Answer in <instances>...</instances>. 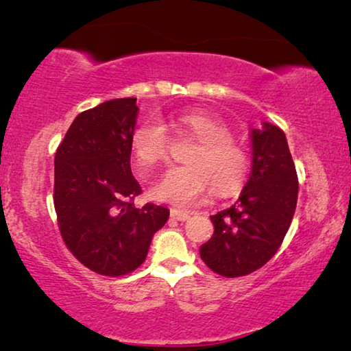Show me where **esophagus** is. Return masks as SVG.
<instances>
[{
	"label": "esophagus",
	"instance_id": "34e87169",
	"mask_svg": "<svg viewBox=\"0 0 351 351\" xmlns=\"http://www.w3.org/2000/svg\"><path fill=\"white\" fill-rule=\"evenodd\" d=\"M190 213L186 210H180V209H171V217L176 220H180V222H185V220L190 219Z\"/></svg>",
	"mask_w": 351,
	"mask_h": 351
}]
</instances>
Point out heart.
<instances>
[{"label":"heart","instance_id":"obj_1","mask_svg":"<svg viewBox=\"0 0 351 351\" xmlns=\"http://www.w3.org/2000/svg\"><path fill=\"white\" fill-rule=\"evenodd\" d=\"M176 124L198 141L185 166H174L153 185V196L176 206H191L213 185L215 195H228L241 186L247 174V153L232 138V131L213 114L191 110ZM132 155L141 169H152L167 160L169 136L158 119L138 124L131 137Z\"/></svg>","mask_w":351,"mask_h":351}]
</instances>
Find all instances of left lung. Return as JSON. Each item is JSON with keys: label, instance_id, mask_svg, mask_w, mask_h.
I'll return each mask as SVG.
<instances>
[{"label": "left lung", "instance_id": "8db88e82", "mask_svg": "<svg viewBox=\"0 0 351 351\" xmlns=\"http://www.w3.org/2000/svg\"><path fill=\"white\" fill-rule=\"evenodd\" d=\"M251 176L237 203L210 215L214 234L199 247L210 270L227 278L249 275L280 249L297 206L299 182L286 134L270 123L251 129Z\"/></svg>", "mask_w": 351, "mask_h": 351}]
</instances>
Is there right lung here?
Instances as JSON below:
<instances>
[{
    "label": "right lung",
    "instance_id": "right-lung-1",
    "mask_svg": "<svg viewBox=\"0 0 351 351\" xmlns=\"http://www.w3.org/2000/svg\"><path fill=\"white\" fill-rule=\"evenodd\" d=\"M136 97L113 99L80 113L57 148L54 206L70 252L99 275L123 276L145 261L165 206L132 199L142 193L131 171Z\"/></svg>",
    "mask_w": 351,
    "mask_h": 351
}]
</instances>
